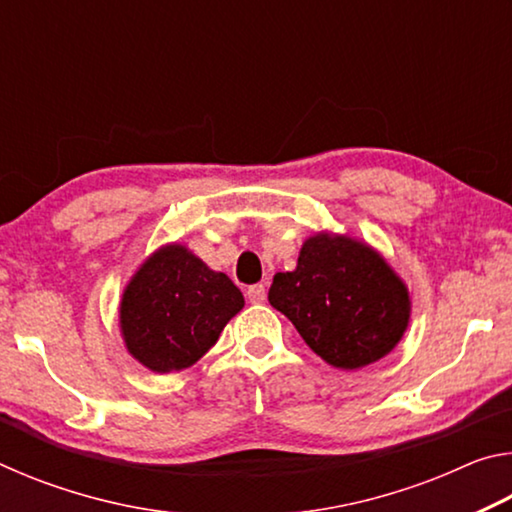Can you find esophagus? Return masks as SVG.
Wrapping results in <instances>:
<instances>
[{"label":"esophagus","instance_id":"1","mask_svg":"<svg viewBox=\"0 0 512 512\" xmlns=\"http://www.w3.org/2000/svg\"><path fill=\"white\" fill-rule=\"evenodd\" d=\"M246 296L250 302H264L266 300V289L264 284H253V287H248Z\"/></svg>","mask_w":512,"mask_h":512}]
</instances>
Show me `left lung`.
I'll return each instance as SVG.
<instances>
[{"instance_id":"8db88e82","label":"left lung","mask_w":512,"mask_h":512,"mask_svg":"<svg viewBox=\"0 0 512 512\" xmlns=\"http://www.w3.org/2000/svg\"><path fill=\"white\" fill-rule=\"evenodd\" d=\"M268 302L287 316L320 359L354 370L391 352L409 325V293L366 244L316 235L296 271L277 273Z\"/></svg>"}]
</instances>
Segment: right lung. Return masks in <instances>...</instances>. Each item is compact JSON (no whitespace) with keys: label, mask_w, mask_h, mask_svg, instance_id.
<instances>
[{"label":"right lung","mask_w":512,"mask_h":512,"mask_svg":"<svg viewBox=\"0 0 512 512\" xmlns=\"http://www.w3.org/2000/svg\"><path fill=\"white\" fill-rule=\"evenodd\" d=\"M244 296L228 275L214 273L183 246L146 262L121 298L128 352L153 372L194 366L212 348Z\"/></svg>","instance_id":"1"}]
</instances>
